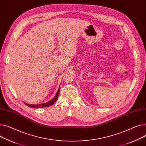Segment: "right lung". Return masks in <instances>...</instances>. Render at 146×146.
Wrapping results in <instances>:
<instances>
[{"label": "right lung", "mask_w": 146, "mask_h": 146, "mask_svg": "<svg viewBox=\"0 0 146 146\" xmlns=\"http://www.w3.org/2000/svg\"><path fill=\"white\" fill-rule=\"evenodd\" d=\"M60 86L59 87V89H58L56 94L55 95V96L54 98L50 101H48L46 103H42V104H27L25 102H23L26 106H27L29 108H34V109H38V108H46V107H48L50 106L53 105L57 100L58 99V96H59V92H60Z\"/></svg>", "instance_id": "right-lung-1"}]
</instances>
